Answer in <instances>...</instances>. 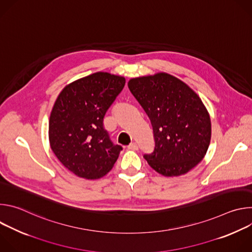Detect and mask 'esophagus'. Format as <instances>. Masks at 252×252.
<instances>
[{"label": "esophagus", "mask_w": 252, "mask_h": 252, "mask_svg": "<svg viewBox=\"0 0 252 252\" xmlns=\"http://www.w3.org/2000/svg\"><path fill=\"white\" fill-rule=\"evenodd\" d=\"M127 149L131 150V151H137L138 150V145L136 142H130L129 145L127 146Z\"/></svg>", "instance_id": "esophagus-1"}]
</instances>
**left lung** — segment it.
Masks as SVG:
<instances>
[{"mask_svg": "<svg viewBox=\"0 0 252 252\" xmlns=\"http://www.w3.org/2000/svg\"><path fill=\"white\" fill-rule=\"evenodd\" d=\"M128 89L151 120L155 148L143 158L158 173L177 176L193 168L208 149L210 118L199 96L168 74L132 79Z\"/></svg>", "mask_w": 252, "mask_h": 252, "instance_id": "left-lung-1", "label": "left lung"}]
</instances>
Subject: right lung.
Listing matches in <instances>:
<instances>
[{
  "mask_svg": "<svg viewBox=\"0 0 252 252\" xmlns=\"http://www.w3.org/2000/svg\"><path fill=\"white\" fill-rule=\"evenodd\" d=\"M125 85V78L99 71L59 94L50 117V143L58 159L76 175L99 178L117 161L123 147L112 141L103 119Z\"/></svg>",
  "mask_w": 252,
  "mask_h": 252,
  "instance_id": "right-lung-1",
  "label": "right lung"
}]
</instances>
